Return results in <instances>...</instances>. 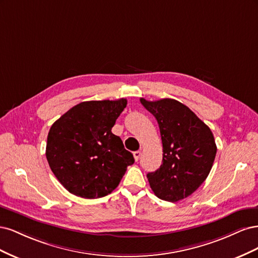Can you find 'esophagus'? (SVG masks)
<instances>
[{
  "label": "esophagus",
  "instance_id": "34e87169",
  "mask_svg": "<svg viewBox=\"0 0 258 258\" xmlns=\"http://www.w3.org/2000/svg\"><path fill=\"white\" fill-rule=\"evenodd\" d=\"M140 156H141V152H140V151L134 152V157H135V160H136V161H138V160H139Z\"/></svg>",
  "mask_w": 258,
  "mask_h": 258
}]
</instances>
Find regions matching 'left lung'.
I'll use <instances>...</instances> for the list:
<instances>
[{"instance_id": "left-lung-1", "label": "left lung", "mask_w": 258, "mask_h": 258, "mask_svg": "<svg viewBox=\"0 0 258 258\" xmlns=\"http://www.w3.org/2000/svg\"><path fill=\"white\" fill-rule=\"evenodd\" d=\"M140 101L157 119L162 142V165L147 173L152 190L170 202L190 196L212 169L217 150L212 131L176 100Z\"/></svg>"}]
</instances>
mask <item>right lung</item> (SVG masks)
Here are the masks:
<instances>
[{
    "label": "right lung",
    "instance_id": "obj_1",
    "mask_svg": "<svg viewBox=\"0 0 258 258\" xmlns=\"http://www.w3.org/2000/svg\"><path fill=\"white\" fill-rule=\"evenodd\" d=\"M126 99L85 101L52 123L46 158L64 188L86 199L104 197L118 186L134 155L112 134Z\"/></svg>",
    "mask_w": 258,
    "mask_h": 258
}]
</instances>
